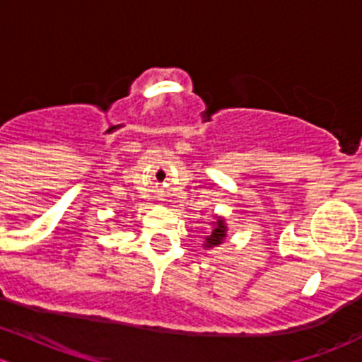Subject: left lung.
Masks as SVG:
<instances>
[{
  "mask_svg": "<svg viewBox=\"0 0 362 362\" xmlns=\"http://www.w3.org/2000/svg\"><path fill=\"white\" fill-rule=\"evenodd\" d=\"M214 218H216L214 221L211 223L212 225L211 232H209L204 239L205 250L219 246L223 241H225V238H227V223H225V218H223V216H218V214H216Z\"/></svg>",
  "mask_w": 362,
  "mask_h": 362,
  "instance_id": "8db88e82",
  "label": "left lung"
}]
</instances>
